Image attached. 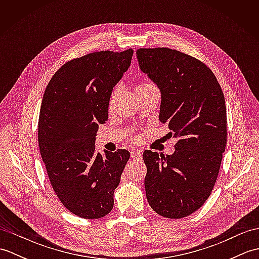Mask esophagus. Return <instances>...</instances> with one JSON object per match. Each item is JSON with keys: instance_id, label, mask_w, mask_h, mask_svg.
Here are the masks:
<instances>
[{"instance_id": "esophagus-1", "label": "esophagus", "mask_w": 259, "mask_h": 259, "mask_svg": "<svg viewBox=\"0 0 259 259\" xmlns=\"http://www.w3.org/2000/svg\"><path fill=\"white\" fill-rule=\"evenodd\" d=\"M131 158H133V159H141V153L139 151H133V152H131Z\"/></svg>"}]
</instances>
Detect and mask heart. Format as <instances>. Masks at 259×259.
<instances>
[{"instance_id":"obj_1","label":"heart","mask_w":259,"mask_h":259,"mask_svg":"<svg viewBox=\"0 0 259 259\" xmlns=\"http://www.w3.org/2000/svg\"><path fill=\"white\" fill-rule=\"evenodd\" d=\"M147 85H149L148 83H140V84H138L137 85V88H136V90L137 89H140V88H144V87H147Z\"/></svg>"}]
</instances>
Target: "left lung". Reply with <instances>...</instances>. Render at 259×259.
<instances>
[{
  "label": "left lung",
  "mask_w": 259,
  "mask_h": 259,
  "mask_svg": "<svg viewBox=\"0 0 259 259\" xmlns=\"http://www.w3.org/2000/svg\"><path fill=\"white\" fill-rule=\"evenodd\" d=\"M139 67L161 92L159 120L177 138L174 155L146 150L148 202L166 218H184L206 202L227 142L221 84L205 63L168 48L137 50Z\"/></svg>",
  "instance_id": "1"
}]
</instances>
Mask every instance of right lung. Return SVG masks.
Instances as JSON below:
<instances>
[{
  "instance_id": "obj_1",
  "label": "right lung",
  "mask_w": 259,
  "mask_h": 259,
  "mask_svg": "<svg viewBox=\"0 0 259 259\" xmlns=\"http://www.w3.org/2000/svg\"><path fill=\"white\" fill-rule=\"evenodd\" d=\"M134 50L100 51L63 64L47 85L37 139L52 188L62 205L85 219L104 217L130 158L125 149L96 152L99 124L108 120L113 87Z\"/></svg>"
}]
</instances>
